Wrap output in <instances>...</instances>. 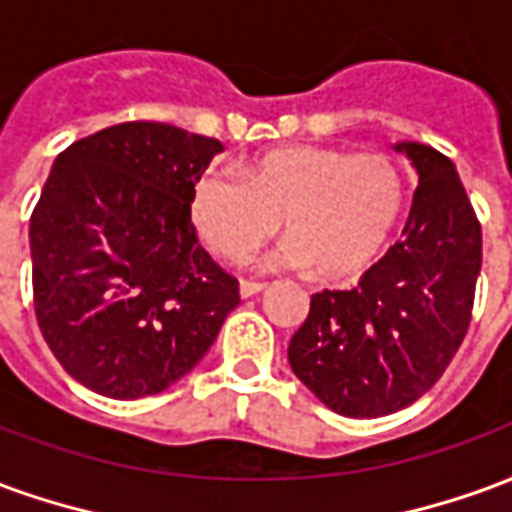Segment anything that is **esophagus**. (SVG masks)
Instances as JSON below:
<instances>
[{
	"mask_svg": "<svg viewBox=\"0 0 512 512\" xmlns=\"http://www.w3.org/2000/svg\"><path fill=\"white\" fill-rule=\"evenodd\" d=\"M266 288H268L266 282H252V279H244V282H241V296H244V299H249V296L263 293Z\"/></svg>",
	"mask_w": 512,
	"mask_h": 512,
	"instance_id": "esophagus-1",
	"label": "esophagus"
}]
</instances>
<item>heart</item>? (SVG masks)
I'll use <instances>...</instances> for the list:
<instances>
[{
  "instance_id": "1",
  "label": "heart",
  "mask_w": 512,
  "mask_h": 512,
  "mask_svg": "<svg viewBox=\"0 0 512 512\" xmlns=\"http://www.w3.org/2000/svg\"><path fill=\"white\" fill-rule=\"evenodd\" d=\"M406 202V178L386 153L288 145L246 158L238 178L205 169L191 222L216 255L241 260L277 230V260L315 282H351L384 252Z\"/></svg>"
}]
</instances>
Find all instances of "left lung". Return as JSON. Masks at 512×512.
<instances>
[{
    "label": "left lung",
    "instance_id": "1",
    "mask_svg": "<svg viewBox=\"0 0 512 512\" xmlns=\"http://www.w3.org/2000/svg\"><path fill=\"white\" fill-rule=\"evenodd\" d=\"M417 169L403 241L351 290H323L288 345L293 373L343 417H384L436 384L461 348L483 266V235L458 169L400 142Z\"/></svg>",
    "mask_w": 512,
    "mask_h": 512
}]
</instances>
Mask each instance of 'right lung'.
<instances>
[{"mask_svg":"<svg viewBox=\"0 0 512 512\" xmlns=\"http://www.w3.org/2000/svg\"><path fill=\"white\" fill-rule=\"evenodd\" d=\"M219 139L120 123L65 147L29 222L35 315L68 373L115 400L158 395L208 354L238 279L191 224Z\"/></svg>","mask_w":512,"mask_h":512,"instance_id":"1","label":"right lung"}]
</instances>
